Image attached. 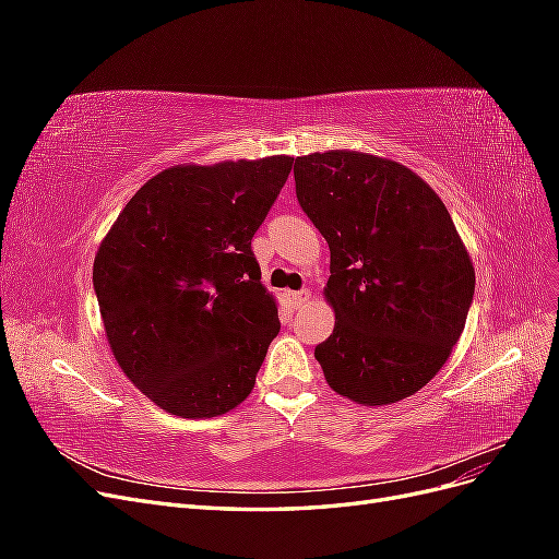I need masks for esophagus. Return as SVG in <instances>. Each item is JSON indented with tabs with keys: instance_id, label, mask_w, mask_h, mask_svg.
Returning a JSON list of instances; mask_svg holds the SVG:
<instances>
[{
	"instance_id": "34e87169",
	"label": "esophagus",
	"mask_w": 559,
	"mask_h": 559,
	"mask_svg": "<svg viewBox=\"0 0 559 559\" xmlns=\"http://www.w3.org/2000/svg\"><path fill=\"white\" fill-rule=\"evenodd\" d=\"M286 298H289V302L294 308H300V306H306V302L312 298V294H310V289H302V292H289L286 294Z\"/></svg>"
}]
</instances>
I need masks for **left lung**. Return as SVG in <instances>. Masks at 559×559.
<instances>
[{"instance_id": "8db88e82", "label": "left lung", "mask_w": 559, "mask_h": 559, "mask_svg": "<svg viewBox=\"0 0 559 559\" xmlns=\"http://www.w3.org/2000/svg\"><path fill=\"white\" fill-rule=\"evenodd\" d=\"M296 195L331 249L335 312L314 357L335 394L392 405L448 361L476 270L443 200L408 167L361 151L296 158Z\"/></svg>"}]
</instances>
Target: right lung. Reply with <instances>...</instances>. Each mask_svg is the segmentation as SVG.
<instances>
[{
  "instance_id": "1",
  "label": "right lung",
  "mask_w": 559,
  "mask_h": 559,
  "mask_svg": "<svg viewBox=\"0 0 559 559\" xmlns=\"http://www.w3.org/2000/svg\"><path fill=\"white\" fill-rule=\"evenodd\" d=\"M292 165L267 156L167 167L99 242L93 286L109 347L165 413L224 415L257 384L280 319L251 238Z\"/></svg>"
}]
</instances>
